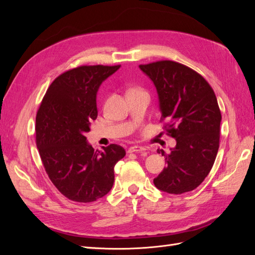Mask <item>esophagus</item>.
Segmentation results:
<instances>
[{
  "label": "esophagus",
  "instance_id": "1",
  "mask_svg": "<svg viewBox=\"0 0 255 255\" xmlns=\"http://www.w3.org/2000/svg\"><path fill=\"white\" fill-rule=\"evenodd\" d=\"M128 153H142L143 155H146L148 152L145 151V149L143 146L140 145H133V146H129L128 148Z\"/></svg>",
  "mask_w": 255,
  "mask_h": 255
}]
</instances>
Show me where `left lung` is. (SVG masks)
Masks as SVG:
<instances>
[{"mask_svg":"<svg viewBox=\"0 0 255 255\" xmlns=\"http://www.w3.org/2000/svg\"><path fill=\"white\" fill-rule=\"evenodd\" d=\"M156 88L161 120L176 144L154 185L167 194L191 191L210 173L219 149L221 113L212 87L192 69L171 60L140 65Z\"/></svg>","mask_w":255,"mask_h":255,"instance_id":"1","label":"left lung"}]
</instances>
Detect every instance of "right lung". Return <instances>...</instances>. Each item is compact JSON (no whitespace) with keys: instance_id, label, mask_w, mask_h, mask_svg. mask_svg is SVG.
<instances>
[{"instance_id":"1","label":"right lung","mask_w":255,"mask_h":255,"mask_svg":"<svg viewBox=\"0 0 255 255\" xmlns=\"http://www.w3.org/2000/svg\"><path fill=\"white\" fill-rule=\"evenodd\" d=\"M120 66H81L53 81L36 116V143L50 180L68 199L92 202L111 191L120 145L95 151L85 134L98 117L97 94Z\"/></svg>"}]
</instances>
